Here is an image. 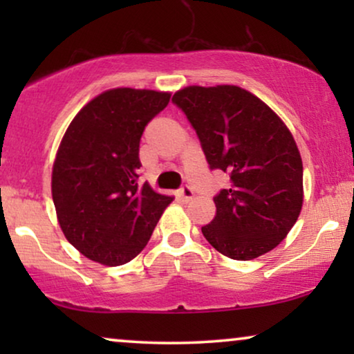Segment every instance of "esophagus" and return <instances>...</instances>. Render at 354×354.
I'll return each instance as SVG.
<instances>
[{"mask_svg":"<svg viewBox=\"0 0 354 354\" xmlns=\"http://www.w3.org/2000/svg\"><path fill=\"white\" fill-rule=\"evenodd\" d=\"M193 196H195V193H193V190L188 185H185V187H182L180 188V192H178V198H180V200L183 201V203H188V201H192L193 200Z\"/></svg>","mask_w":354,"mask_h":354,"instance_id":"34e87169","label":"esophagus"}]
</instances>
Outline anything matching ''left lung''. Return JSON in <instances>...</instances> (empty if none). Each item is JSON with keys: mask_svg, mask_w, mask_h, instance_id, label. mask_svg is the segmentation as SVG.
Returning <instances> with one entry per match:
<instances>
[{"mask_svg": "<svg viewBox=\"0 0 354 354\" xmlns=\"http://www.w3.org/2000/svg\"><path fill=\"white\" fill-rule=\"evenodd\" d=\"M172 101L187 114L211 169L229 174L201 227L227 258L250 261L274 250L303 206V161L292 132L264 101L236 85H190Z\"/></svg>", "mask_w": 354, "mask_h": 354, "instance_id": "left-lung-1", "label": "left lung"}]
</instances>
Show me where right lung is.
Segmentation results:
<instances>
[{
	"instance_id": "1",
	"label": "right lung",
	"mask_w": 354,
	"mask_h": 354,
	"mask_svg": "<svg viewBox=\"0 0 354 354\" xmlns=\"http://www.w3.org/2000/svg\"><path fill=\"white\" fill-rule=\"evenodd\" d=\"M169 100V91L106 90L77 113L61 140L51 174L57 222L91 261H132L174 200L137 183L140 138Z\"/></svg>"
}]
</instances>
